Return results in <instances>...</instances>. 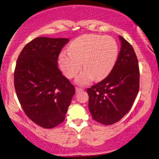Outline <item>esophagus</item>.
I'll list each match as a JSON object with an SVG mask.
<instances>
[{"label": "esophagus", "instance_id": "1", "mask_svg": "<svg viewBox=\"0 0 159 159\" xmlns=\"http://www.w3.org/2000/svg\"><path fill=\"white\" fill-rule=\"evenodd\" d=\"M84 89L83 88H80V87H76L75 88V90H76V93H78L80 92V91H82Z\"/></svg>", "mask_w": 159, "mask_h": 159}]
</instances>
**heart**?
<instances>
[{"label": "heart", "instance_id": "1", "mask_svg": "<svg viewBox=\"0 0 159 159\" xmlns=\"http://www.w3.org/2000/svg\"><path fill=\"white\" fill-rule=\"evenodd\" d=\"M68 51L60 55V67L67 78H72L81 70L83 63L85 70L78 76L76 82L85 85L93 78L101 81L110 74L117 60L119 48L112 36L91 34L75 39Z\"/></svg>", "mask_w": 159, "mask_h": 159}]
</instances>
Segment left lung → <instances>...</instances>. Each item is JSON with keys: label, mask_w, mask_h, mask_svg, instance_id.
<instances>
[{"label": "left lung", "mask_w": 159, "mask_h": 159, "mask_svg": "<svg viewBox=\"0 0 159 159\" xmlns=\"http://www.w3.org/2000/svg\"><path fill=\"white\" fill-rule=\"evenodd\" d=\"M121 48L112 71L87 88L88 107L94 120L103 125L119 121L129 112L139 91L140 71L134 48L121 36Z\"/></svg>", "instance_id": "left-lung-1"}]
</instances>
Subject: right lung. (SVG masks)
<instances>
[{"mask_svg":"<svg viewBox=\"0 0 159 159\" xmlns=\"http://www.w3.org/2000/svg\"><path fill=\"white\" fill-rule=\"evenodd\" d=\"M66 38L36 37L24 47L16 62L14 86L20 105L34 123L52 129L63 123L75 93L58 68Z\"/></svg>","mask_w":159,"mask_h":159,"instance_id":"right-lung-1","label":"right lung"}]
</instances>
